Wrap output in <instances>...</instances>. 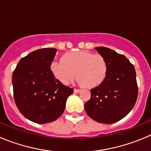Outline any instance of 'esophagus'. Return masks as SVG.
Masks as SVG:
<instances>
[{
    "mask_svg": "<svg viewBox=\"0 0 151 151\" xmlns=\"http://www.w3.org/2000/svg\"><path fill=\"white\" fill-rule=\"evenodd\" d=\"M80 91H81V90H80V89H74V92L75 93H80Z\"/></svg>",
    "mask_w": 151,
    "mask_h": 151,
    "instance_id": "esophagus-1",
    "label": "esophagus"
}]
</instances>
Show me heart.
Here are the masks:
<instances>
[{"mask_svg":"<svg viewBox=\"0 0 151 151\" xmlns=\"http://www.w3.org/2000/svg\"><path fill=\"white\" fill-rule=\"evenodd\" d=\"M50 68L55 77L63 84L69 83L76 72L79 84L92 88L103 83L108 66L101 55H94L88 51H77L65 53L62 60L52 62Z\"/></svg>","mask_w":151,"mask_h":151,"instance_id":"obj_1","label":"heart"}]
</instances>
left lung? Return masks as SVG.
Wrapping results in <instances>:
<instances>
[{
	"instance_id": "1",
	"label": "left lung",
	"mask_w": 151,
	"mask_h": 151,
	"mask_svg": "<svg viewBox=\"0 0 151 151\" xmlns=\"http://www.w3.org/2000/svg\"><path fill=\"white\" fill-rule=\"evenodd\" d=\"M95 49L107 63V74L102 83L91 90V97L85 104V109L94 121L110 124L127 115L136 103V71L123 55L107 47Z\"/></svg>"
}]
</instances>
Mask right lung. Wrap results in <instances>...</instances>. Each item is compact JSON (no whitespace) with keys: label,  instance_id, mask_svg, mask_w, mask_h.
<instances>
[{"label":"right lung","instance_id":"obj_1","mask_svg":"<svg viewBox=\"0 0 151 151\" xmlns=\"http://www.w3.org/2000/svg\"><path fill=\"white\" fill-rule=\"evenodd\" d=\"M57 50L43 48L22 58L12 74L14 99L18 109L30 121L44 124L63 114L73 88L55 79L50 68Z\"/></svg>","mask_w":151,"mask_h":151}]
</instances>
